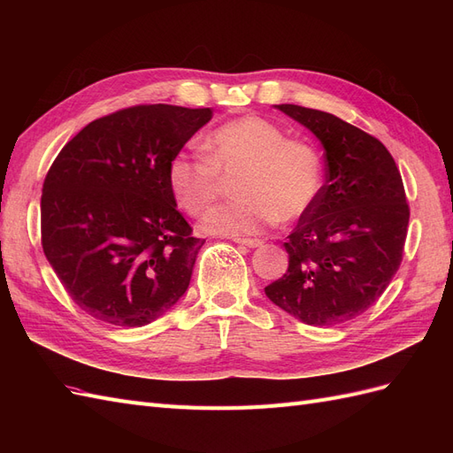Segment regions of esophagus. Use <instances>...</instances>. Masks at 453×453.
<instances>
[{
  "label": "esophagus",
  "mask_w": 453,
  "mask_h": 453,
  "mask_svg": "<svg viewBox=\"0 0 453 453\" xmlns=\"http://www.w3.org/2000/svg\"><path fill=\"white\" fill-rule=\"evenodd\" d=\"M234 243H238V245H245V248H260V245H263L265 242L263 240H258V238H234Z\"/></svg>",
  "instance_id": "obj_1"
}]
</instances>
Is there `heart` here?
Here are the masks:
<instances>
[{
	"instance_id": "1",
	"label": "heart",
	"mask_w": 453,
	"mask_h": 453,
	"mask_svg": "<svg viewBox=\"0 0 453 453\" xmlns=\"http://www.w3.org/2000/svg\"><path fill=\"white\" fill-rule=\"evenodd\" d=\"M202 157L175 153L166 181L177 205L200 215L232 177L236 200L205 213L202 228L211 234H255L266 225L293 223L318 202L323 164L311 145L287 140L273 122L245 115L223 122L202 140Z\"/></svg>"
}]
</instances>
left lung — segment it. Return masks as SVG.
I'll return each instance as SVG.
<instances>
[{
  "label": "left lung",
  "mask_w": 453,
  "mask_h": 453,
  "mask_svg": "<svg viewBox=\"0 0 453 453\" xmlns=\"http://www.w3.org/2000/svg\"><path fill=\"white\" fill-rule=\"evenodd\" d=\"M276 107L321 142L326 175L283 243L289 268L265 293L298 321L334 326L372 306L401 266L410 219L403 177L374 135L318 109Z\"/></svg>",
  "instance_id": "left-lung-1"
}]
</instances>
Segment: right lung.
<instances>
[{
    "mask_svg": "<svg viewBox=\"0 0 453 453\" xmlns=\"http://www.w3.org/2000/svg\"><path fill=\"white\" fill-rule=\"evenodd\" d=\"M211 117L210 107H127L92 120L52 162L41 245L94 319L143 326L185 295L203 240L177 211L166 166Z\"/></svg>",
    "mask_w": 453,
    "mask_h": 453,
    "instance_id": "right-lung-1",
    "label": "right lung"
}]
</instances>
